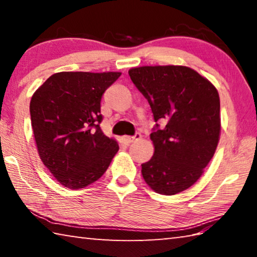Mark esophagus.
<instances>
[{
	"mask_svg": "<svg viewBox=\"0 0 257 257\" xmlns=\"http://www.w3.org/2000/svg\"><path fill=\"white\" fill-rule=\"evenodd\" d=\"M141 138H142L141 134H136L134 137H130V136L123 137V142L125 143V144H132V143L137 142V141H139V139H141Z\"/></svg>",
	"mask_w": 257,
	"mask_h": 257,
	"instance_id": "34e87169",
	"label": "esophagus"
}]
</instances>
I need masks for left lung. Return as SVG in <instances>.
<instances>
[{"label": "left lung", "mask_w": 257, "mask_h": 257, "mask_svg": "<svg viewBox=\"0 0 257 257\" xmlns=\"http://www.w3.org/2000/svg\"><path fill=\"white\" fill-rule=\"evenodd\" d=\"M135 86L149 101L154 120L165 125L151 134L154 154L142 164L149 187L175 195L204 173L220 141V97L215 86L185 66H144L129 70Z\"/></svg>", "instance_id": "left-lung-1"}]
</instances>
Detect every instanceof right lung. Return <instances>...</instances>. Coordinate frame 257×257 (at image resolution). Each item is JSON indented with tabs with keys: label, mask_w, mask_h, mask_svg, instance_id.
<instances>
[{
	"label": "right lung",
	"mask_w": 257,
	"mask_h": 257,
	"mask_svg": "<svg viewBox=\"0 0 257 257\" xmlns=\"http://www.w3.org/2000/svg\"><path fill=\"white\" fill-rule=\"evenodd\" d=\"M121 72L62 71L47 78L30 99L38 155L56 181L80 189L101 178L119 151L99 122L101 98Z\"/></svg>",
	"instance_id": "1"
}]
</instances>
